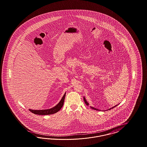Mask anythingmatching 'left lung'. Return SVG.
<instances>
[{
  "instance_id": "obj_1",
  "label": "left lung",
  "mask_w": 147,
  "mask_h": 147,
  "mask_svg": "<svg viewBox=\"0 0 147 147\" xmlns=\"http://www.w3.org/2000/svg\"><path fill=\"white\" fill-rule=\"evenodd\" d=\"M84 102H85V104H86V105H89V104H88V102H87V101H86V100H85V98H84ZM117 106V105H116V106ZM115 106H114V107H112V109H113V107H115ZM91 109H94V110H98V109H95V108H94V107H91ZM110 109H109V110H110Z\"/></svg>"
}]
</instances>
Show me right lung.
I'll use <instances>...</instances> for the list:
<instances>
[{
	"label": "right lung",
	"mask_w": 147,
	"mask_h": 147,
	"mask_svg": "<svg viewBox=\"0 0 147 147\" xmlns=\"http://www.w3.org/2000/svg\"><path fill=\"white\" fill-rule=\"evenodd\" d=\"M65 96V93L63 95V97L62 98L61 100L59 101V102L54 107L50 109H47V110H31L30 109V111H31L34 114L36 115H51L55 113L56 112L59 111L61 108L62 107L64 101V98Z\"/></svg>",
	"instance_id": "add662e5"
}]
</instances>
